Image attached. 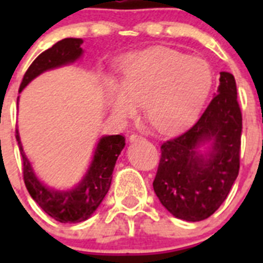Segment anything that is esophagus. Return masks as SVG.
<instances>
[{
  "label": "esophagus",
  "instance_id": "esophagus-1",
  "mask_svg": "<svg viewBox=\"0 0 263 263\" xmlns=\"http://www.w3.org/2000/svg\"><path fill=\"white\" fill-rule=\"evenodd\" d=\"M139 139H143V136L138 133H133L130 136V141H139Z\"/></svg>",
  "mask_w": 263,
  "mask_h": 263
}]
</instances>
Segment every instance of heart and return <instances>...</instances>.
Returning <instances> with one entry per match:
<instances>
[{
  "label": "heart",
  "instance_id": "b5f03b06",
  "mask_svg": "<svg viewBox=\"0 0 263 263\" xmlns=\"http://www.w3.org/2000/svg\"><path fill=\"white\" fill-rule=\"evenodd\" d=\"M121 89L110 88L111 108L122 118L143 105L145 117L160 132L190 124L203 108L213 85L206 60L170 50L137 52L120 68Z\"/></svg>",
  "mask_w": 263,
  "mask_h": 263
}]
</instances>
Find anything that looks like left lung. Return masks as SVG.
Here are the masks:
<instances>
[{
	"label": "left lung",
	"mask_w": 263,
	"mask_h": 263,
	"mask_svg": "<svg viewBox=\"0 0 263 263\" xmlns=\"http://www.w3.org/2000/svg\"><path fill=\"white\" fill-rule=\"evenodd\" d=\"M217 92L194 126L160 146L153 187L164 208L185 221L213 215L240 171L242 115L232 73H220ZM204 140L213 141L206 158L194 150Z\"/></svg>",
	"instance_id": "obj_1"
}]
</instances>
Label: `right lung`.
Masks as SVG:
<instances>
[{
    "label": "right lung",
    "mask_w": 263,
    "mask_h": 263,
    "mask_svg": "<svg viewBox=\"0 0 263 263\" xmlns=\"http://www.w3.org/2000/svg\"><path fill=\"white\" fill-rule=\"evenodd\" d=\"M81 43L83 41L79 38H66L55 43L48 50L43 51L30 64L26 73L23 75L20 92L42 72L75 62L83 53L80 47ZM15 138L22 155L23 182L30 196L50 217L59 222L84 221L97 210V206L101 204L106 192L109 191L116 160L125 146V137L121 134L103 137L97 143L93 160L80 184L71 191L62 192L50 190L39 182L32 171L29 159L23 153L17 129Z\"/></svg>",
    "instance_id": "1"
}]
</instances>
